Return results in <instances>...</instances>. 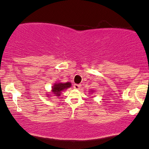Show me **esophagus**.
Instances as JSON below:
<instances>
[{"instance_id": "1", "label": "esophagus", "mask_w": 149, "mask_h": 149, "mask_svg": "<svg viewBox=\"0 0 149 149\" xmlns=\"http://www.w3.org/2000/svg\"><path fill=\"white\" fill-rule=\"evenodd\" d=\"M74 88L75 89H79L81 88V85H78V84H75L74 85Z\"/></svg>"}]
</instances>
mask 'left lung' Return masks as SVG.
<instances>
[{
    "instance_id": "8db88e82",
    "label": "left lung",
    "mask_w": 149,
    "mask_h": 149,
    "mask_svg": "<svg viewBox=\"0 0 149 149\" xmlns=\"http://www.w3.org/2000/svg\"><path fill=\"white\" fill-rule=\"evenodd\" d=\"M89 92L91 93V94H93V93H94L95 91H93V90H91Z\"/></svg>"
}]
</instances>
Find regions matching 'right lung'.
I'll use <instances>...</instances> for the list:
<instances>
[{
    "label": "right lung",
    "mask_w": 149,
    "mask_h": 149,
    "mask_svg": "<svg viewBox=\"0 0 149 149\" xmlns=\"http://www.w3.org/2000/svg\"><path fill=\"white\" fill-rule=\"evenodd\" d=\"M72 84L70 82H66L63 84V83H56L54 84L53 86L52 87L51 93H49V94H47V96H51L54 95L56 97H60V94H61L62 91H64L65 89H67L68 88L71 87Z\"/></svg>",
    "instance_id": "1"
}]
</instances>
